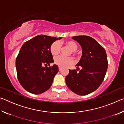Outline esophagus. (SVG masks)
<instances>
[{
  "label": "esophagus",
  "instance_id": "esophagus-1",
  "mask_svg": "<svg viewBox=\"0 0 124 124\" xmlns=\"http://www.w3.org/2000/svg\"><path fill=\"white\" fill-rule=\"evenodd\" d=\"M58 70H60V71H61V70H62V68H61V67H58Z\"/></svg>",
  "mask_w": 124,
  "mask_h": 124
}]
</instances>
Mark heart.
<instances>
[{"mask_svg":"<svg viewBox=\"0 0 124 124\" xmlns=\"http://www.w3.org/2000/svg\"><path fill=\"white\" fill-rule=\"evenodd\" d=\"M64 45L70 49L72 54L75 55V51H76L78 45L75 42L72 40H68L64 42ZM50 52L53 56H56L59 54L61 49V45L58 41H54L50 46ZM73 59L72 57H63L62 56H57L54 59V62L60 67H66L73 63Z\"/></svg>","mask_w":124,"mask_h":124,"instance_id":"1","label":"heart"}]
</instances>
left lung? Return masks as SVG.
Masks as SVG:
<instances>
[{"label": "left lung", "instance_id": "1", "mask_svg": "<svg viewBox=\"0 0 124 124\" xmlns=\"http://www.w3.org/2000/svg\"><path fill=\"white\" fill-rule=\"evenodd\" d=\"M82 48V56L76 64L77 68L70 70L66 77L67 86L79 95H86L95 91L101 84L108 68L106 50L92 38L86 35L73 37Z\"/></svg>", "mask_w": 124, "mask_h": 124}]
</instances>
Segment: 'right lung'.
I'll return each mask as SVG.
<instances>
[{
    "mask_svg": "<svg viewBox=\"0 0 124 124\" xmlns=\"http://www.w3.org/2000/svg\"><path fill=\"white\" fill-rule=\"evenodd\" d=\"M61 38L39 35L23 44L16 58V68L18 81L26 91L38 95L51 87L58 66H43L54 62L50 46Z\"/></svg>",
    "mask_w": 124,
    "mask_h": 124,
    "instance_id": "1",
    "label": "right lung"
}]
</instances>
